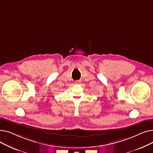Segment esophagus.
<instances>
[{
    "instance_id": "1",
    "label": "esophagus",
    "mask_w": 153,
    "mask_h": 153,
    "mask_svg": "<svg viewBox=\"0 0 153 153\" xmlns=\"http://www.w3.org/2000/svg\"><path fill=\"white\" fill-rule=\"evenodd\" d=\"M80 83H81V81H76L75 82V84H80Z\"/></svg>"
}]
</instances>
